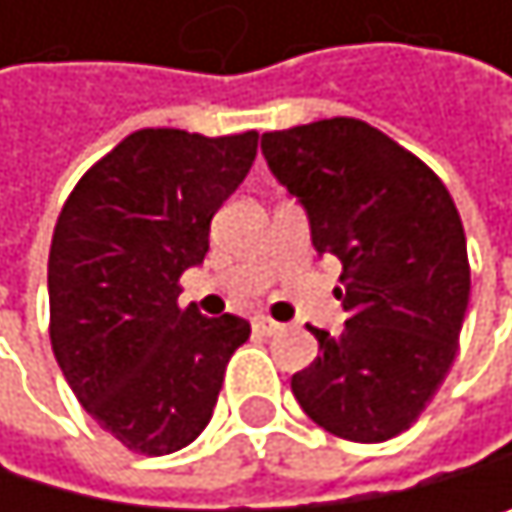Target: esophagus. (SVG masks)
<instances>
[{"instance_id": "obj_1", "label": "esophagus", "mask_w": 512, "mask_h": 512, "mask_svg": "<svg viewBox=\"0 0 512 512\" xmlns=\"http://www.w3.org/2000/svg\"><path fill=\"white\" fill-rule=\"evenodd\" d=\"M254 328H258L261 334H279L285 325L276 322V319H270V316H254Z\"/></svg>"}]
</instances>
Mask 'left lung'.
Wrapping results in <instances>:
<instances>
[{"label": "left lung", "instance_id": "left-lung-1", "mask_svg": "<svg viewBox=\"0 0 512 512\" xmlns=\"http://www.w3.org/2000/svg\"><path fill=\"white\" fill-rule=\"evenodd\" d=\"M261 150L298 196L313 248L341 261V334L310 331L319 356L291 393L322 430L384 442L418 421L458 353L470 301L461 214L445 184L362 119L267 131Z\"/></svg>", "mask_w": 512, "mask_h": 512}]
</instances>
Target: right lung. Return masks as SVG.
I'll list each match as a JSON object with an SVG mask.
<instances>
[{
    "instance_id": "right-lung-1",
    "label": "right lung",
    "mask_w": 512,
    "mask_h": 512,
    "mask_svg": "<svg viewBox=\"0 0 512 512\" xmlns=\"http://www.w3.org/2000/svg\"><path fill=\"white\" fill-rule=\"evenodd\" d=\"M254 156L258 131L141 128L82 174L54 224V359L88 415L137 455H171L205 430L251 334L239 316L208 319L178 298Z\"/></svg>"
}]
</instances>
